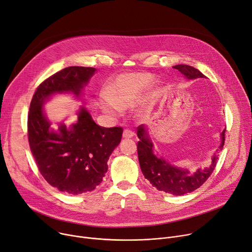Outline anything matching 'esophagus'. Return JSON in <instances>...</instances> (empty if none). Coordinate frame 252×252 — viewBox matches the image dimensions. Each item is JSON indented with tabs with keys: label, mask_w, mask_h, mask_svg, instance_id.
I'll use <instances>...</instances> for the list:
<instances>
[{
	"label": "esophagus",
	"mask_w": 252,
	"mask_h": 252,
	"mask_svg": "<svg viewBox=\"0 0 252 252\" xmlns=\"http://www.w3.org/2000/svg\"><path fill=\"white\" fill-rule=\"evenodd\" d=\"M133 134H134V132H133L132 130H130V129H125L124 132H123V138H124V139H130V138H132Z\"/></svg>",
	"instance_id": "34e87169"
}]
</instances>
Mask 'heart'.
Segmentation results:
<instances>
[{"instance_id": "b5f03b06", "label": "heart", "mask_w": 252, "mask_h": 252, "mask_svg": "<svg viewBox=\"0 0 252 252\" xmlns=\"http://www.w3.org/2000/svg\"><path fill=\"white\" fill-rule=\"evenodd\" d=\"M155 77L148 73L124 74L114 80L108 87V94H102L99 99L101 108L112 116H119L123 109L133 106L143 96L145 91L153 84ZM158 90H154L155 96Z\"/></svg>"}]
</instances>
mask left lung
<instances>
[{
  "mask_svg": "<svg viewBox=\"0 0 252 252\" xmlns=\"http://www.w3.org/2000/svg\"><path fill=\"white\" fill-rule=\"evenodd\" d=\"M174 68L182 74H184L188 79L206 77L196 68L189 65L180 64L174 66ZM136 129H138L136 134L140 139L138 142V156L141 170L145 178L148 179L151 184L158 191L176 196L185 195L202 186L213 173L218 159L216 155L213 156L212 163L209 168H205L204 170L198 169L194 174H190L188 170L172 166L163 158L154 154L153 143L149 138L147 128L144 125L139 126ZM221 139L219 150H222L224 146L225 129L221 133Z\"/></svg>",
  "mask_w": 252,
  "mask_h": 252,
  "instance_id": "left-lung-1",
  "label": "left lung"
}]
</instances>
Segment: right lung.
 <instances>
[{
    "instance_id": "obj_1",
    "label": "right lung",
    "mask_w": 252,
    "mask_h": 252,
    "mask_svg": "<svg viewBox=\"0 0 252 252\" xmlns=\"http://www.w3.org/2000/svg\"><path fill=\"white\" fill-rule=\"evenodd\" d=\"M95 72L94 67L70 66L45 79L36 89L28 113V140L37 167L49 184L61 192L93 191L107 172V161L123 135V127L97 126L81 107L78 121L67 128L50 129L43 104L54 94H81Z\"/></svg>"
}]
</instances>
